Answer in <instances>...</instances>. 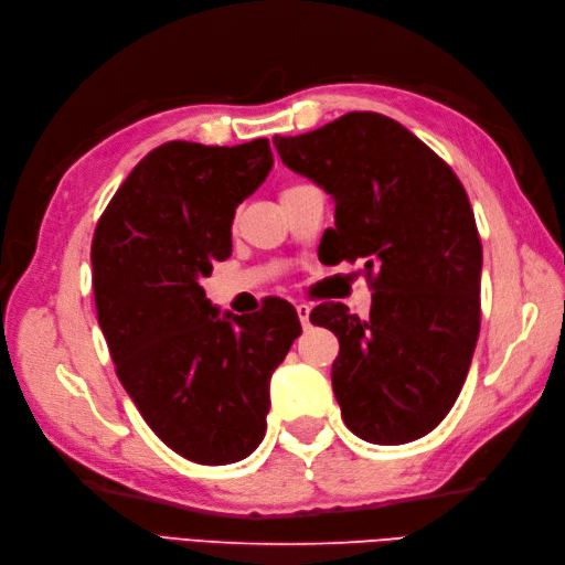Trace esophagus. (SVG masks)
<instances>
[{
	"mask_svg": "<svg viewBox=\"0 0 565 565\" xmlns=\"http://www.w3.org/2000/svg\"><path fill=\"white\" fill-rule=\"evenodd\" d=\"M297 316H299V320H301V324L303 328H309L311 324V306L309 303H297Z\"/></svg>",
	"mask_w": 565,
	"mask_h": 565,
	"instance_id": "34e87169",
	"label": "esophagus"
}]
</instances>
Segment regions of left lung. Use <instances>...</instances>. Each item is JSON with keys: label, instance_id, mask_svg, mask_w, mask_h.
Here are the masks:
<instances>
[{"label": "left lung", "instance_id": "left-lung-1", "mask_svg": "<svg viewBox=\"0 0 565 565\" xmlns=\"http://www.w3.org/2000/svg\"><path fill=\"white\" fill-rule=\"evenodd\" d=\"M273 143L334 200L328 262H363L374 292L367 320L334 301L311 311L339 339L341 419L377 446L426 436L455 405L481 330L483 247L465 185L380 113H347Z\"/></svg>", "mask_w": 565, "mask_h": 565}]
</instances>
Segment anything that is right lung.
<instances>
[{
  "label": "right lung",
  "instance_id": "right-lung-1",
  "mask_svg": "<svg viewBox=\"0 0 565 565\" xmlns=\"http://www.w3.org/2000/svg\"><path fill=\"white\" fill-rule=\"evenodd\" d=\"M270 167L268 139L162 143L131 169L94 233L96 313L117 377L164 446L198 465L256 450L270 374L301 334L292 303L221 318L200 287L231 256L235 207Z\"/></svg>",
  "mask_w": 565,
  "mask_h": 565
}]
</instances>
